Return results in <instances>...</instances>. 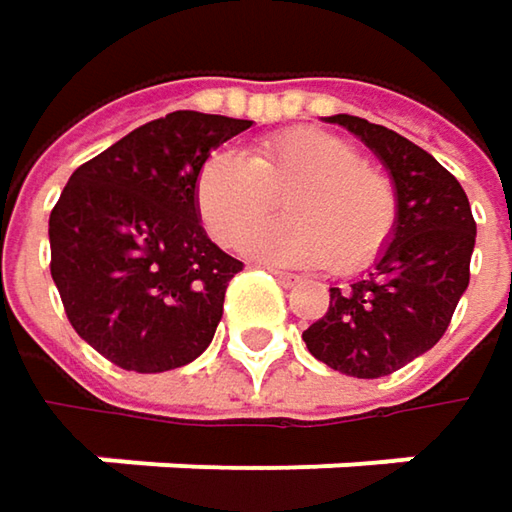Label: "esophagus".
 Listing matches in <instances>:
<instances>
[{
    "label": "esophagus",
    "mask_w": 512,
    "mask_h": 512,
    "mask_svg": "<svg viewBox=\"0 0 512 512\" xmlns=\"http://www.w3.org/2000/svg\"><path fill=\"white\" fill-rule=\"evenodd\" d=\"M269 272L275 275V281H278L281 287H296V284H302V278L293 275V272H281V269H269Z\"/></svg>",
    "instance_id": "esophagus-1"
}]
</instances>
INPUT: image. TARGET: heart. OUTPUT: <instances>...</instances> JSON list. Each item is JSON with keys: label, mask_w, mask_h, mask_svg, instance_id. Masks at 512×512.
Segmentation results:
<instances>
[{"label": "heart", "mask_w": 512, "mask_h": 512, "mask_svg": "<svg viewBox=\"0 0 512 512\" xmlns=\"http://www.w3.org/2000/svg\"><path fill=\"white\" fill-rule=\"evenodd\" d=\"M288 189L284 220L256 224ZM195 210L207 234L237 246L256 224L243 252L284 266L356 269L382 252L394 231L397 201L391 183L361 162L358 151L326 130H287L252 154L216 151L195 177Z\"/></svg>", "instance_id": "b5f03b06"}]
</instances>
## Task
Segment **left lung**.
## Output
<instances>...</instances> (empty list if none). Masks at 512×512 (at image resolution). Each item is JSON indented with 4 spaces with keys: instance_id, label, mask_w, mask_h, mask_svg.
Here are the masks:
<instances>
[{
    "instance_id": "obj_1",
    "label": "left lung",
    "mask_w": 512,
    "mask_h": 512,
    "mask_svg": "<svg viewBox=\"0 0 512 512\" xmlns=\"http://www.w3.org/2000/svg\"><path fill=\"white\" fill-rule=\"evenodd\" d=\"M326 121L350 130L385 165L397 219L373 269L350 287H329V311L302 341L338 373L379 379L445 335L468 287L477 225L460 180L424 148L356 115Z\"/></svg>"
}]
</instances>
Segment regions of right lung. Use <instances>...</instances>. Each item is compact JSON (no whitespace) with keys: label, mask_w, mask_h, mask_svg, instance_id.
<instances>
[{"label":"right lung","mask_w":512,"mask_h":512,"mask_svg":"<svg viewBox=\"0 0 512 512\" xmlns=\"http://www.w3.org/2000/svg\"><path fill=\"white\" fill-rule=\"evenodd\" d=\"M249 127L180 109L70 174L50 213V272L76 335L112 364L162 373L210 347L243 263L201 228L195 177Z\"/></svg>","instance_id":"right-lung-1"}]
</instances>
